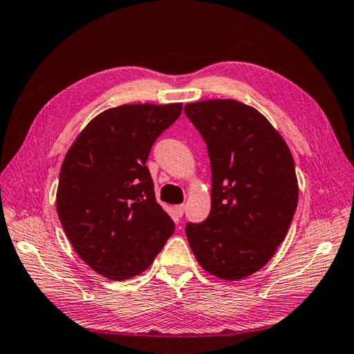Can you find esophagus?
<instances>
[{
	"instance_id": "34e87169",
	"label": "esophagus",
	"mask_w": 354,
	"mask_h": 354,
	"mask_svg": "<svg viewBox=\"0 0 354 354\" xmlns=\"http://www.w3.org/2000/svg\"><path fill=\"white\" fill-rule=\"evenodd\" d=\"M184 212H185V205H176L175 207V214H176L178 219H179V217H183Z\"/></svg>"
}]
</instances>
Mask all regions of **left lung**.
<instances>
[{"label": "left lung", "instance_id": "1", "mask_svg": "<svg viewBox=\"0 0 354 354\" xmlns=\"http://www.w3.org/2000/svg\"><path fill=\"white\" fill-rule=\"evenodd\" d=\"M212 164V212L187 223L207 272L237 281L272 259L298 204L295 162L284 138L257 109L231 99L185 104Z\"/></svg>", "mask_w": 354, "mask_h": 354}]
</instances>
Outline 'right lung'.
<instances>
[{
    "label": "right lung",
    "mask_w": 354,
    "mask_h": 354,
    "mask_svg": "<svg viewBox=\"0 0 354 354\" xmlns=\"http://www.w3.org/2000/svg\"><path fill=\"white\" fill-rule=\"evenodd\" d=\"M181 111L183 103L106 109L65 155L57 216L74 251L104 278L122 281L141 274L173 234L175 223L156 202L146 161Z\"/></svg>",
    "instance_id": "1"
}]
</instances>
